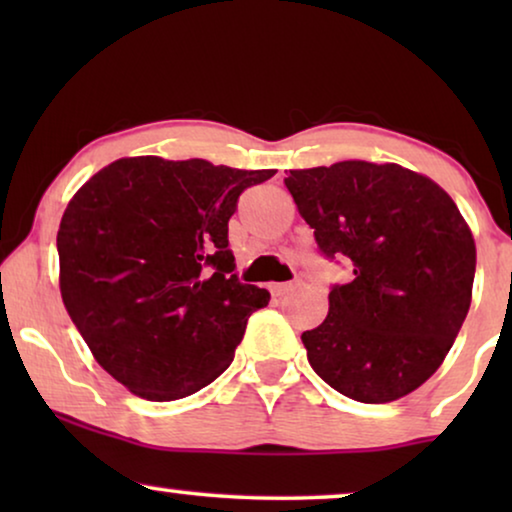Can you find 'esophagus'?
<instances>
[{"label":"esophagus","mask_w":512,"mask_h":512,"mask_svg":"<svg viewBox=\"0 0 512 512\" xmlns=\"http://www.w3.org/2000/svg\"><path fill=\"white\" fill-rule=\"evenodd\" d=\"M300 286V282H282V284H270L272 296H286V293L296 291Z\"/></svg>","instance_id":"1"}]
</instances>
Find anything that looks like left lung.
Instances as JSON below:
<instances>
[{"instance_id": "obj_1", "label": "left lung", "mask_w": 512, "mask_h": 512, "mask_svg": "<svg viewBox=\"0 0 512 512\" xmlns=\"http://www.w3.org/2000/svg\"><path fill=\"white\" fill-rule=\"evenodd\" d=\"M298 214L321 254L354 277L328 293L324 324L305 331L321 380L359 403H391L429 380L473 298L475 240L454 200L396 163L342 160L289 170Z\"/></svg>"}]
</instances>
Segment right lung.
I'll list each match as a JSON object with an SVG mask.
<instances>
[{"label":"right lung","instance_id":"add662e5","mask_svg":"<svg viewBox=\"0 0 512 512\" xmlns=\"http://www.w3.org/2000/svg\"><path fill=\"white\" fill-rule=\"evenodd\" d=\"M275 170L207 160L118 158L62 214L60 293L95 361L146 401L214 382L270 293L242 284L228 221L244 188Z\"/></svg>","mask_w":512,"mask_h":512}]
</instances>
